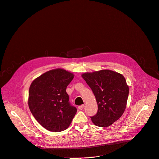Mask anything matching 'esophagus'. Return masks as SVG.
I'll use <instances>...</instances> for the list:
<instances>
[{"mask_svg":"<svg viewBox=\"0 0 159 159\" xmlns=\"http://www.w3.org/2000/svg\"><path fill=\"white\" fill-rule=\"evenodd\" d=\"M84 108V105H80V106L79 107V109L80 110H82Z\"/></svg>","mask_w":159,"mask_h":159,"instance_id":"1","label":"esophagus"}]
</instances>
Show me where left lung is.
Returning a JSON list of instances; mask_svg holds the SVG:
<instances>
[{
    "label": "left lung",
    "instance_id": "left-lung-1",
    "mask_svg": "<svg viewBox=\"0 0 159 159\" xmlns=\"http://www.w3.org/2000/svg\"><path fill=\"white\" fill-rule=\"evenodd\" d=\"M81 76L92 89L98 105L97 114L91 117L92 122L101 127L111 125L121 118L127 107L129 89L125 77L109 70Z\"/></svg>",
    "mask_w": 159,
    "mask_h": 159
}]
</instances>
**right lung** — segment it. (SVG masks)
<instances>
[{"label": "right lung", "instance_id": "right-lung-1", "mask_svg": "<svg viewBox=\"0 0 159 159\" xmlns=\"http://www.w3.org/2000/svg\"><path fill=\"white\" fill-rule=\"evenodd\" d=\"M74 75L64 69L48 71L30 84L28 103L40 125L52 132H60L70 125L77 108L69 102L66 88Z\"/></svg>", "mask_w": 159, "mask_h": 159}]
</instances>
